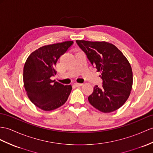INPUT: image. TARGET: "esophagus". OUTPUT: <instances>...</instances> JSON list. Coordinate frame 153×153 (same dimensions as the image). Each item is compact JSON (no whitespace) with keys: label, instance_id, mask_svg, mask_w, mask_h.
Wrapping results in <instances>:
<instances>
[{"label":"esophagus","instance_id":"obj_1","mask_svg":"<svg viewBox=\"0 0 153 153\" xmlns=\"http://www.w3.org/2000/svg\"><path fill=\"white\" fill-rule=\"evenodd\" d=\"M74 85H75V86H81V85H83V84H82V83H77V82H75L74 84Z\"/></svg>","mask_w":153,"mask_h":153}]
</instances>
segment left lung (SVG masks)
<instances>
[{
  "mask_svg": "<svg viewBox=\"0 0 153 153\" xmlns=\"http://www.w3.org/2000/svg\"><path fill=\"white\" fill-rule=\"evenodd\" d=\"M76 42L101 73L102 87H94L88 97L89 103L104 113L119 109L128 99L132 86V68L127 59L113 44L84 40Z\"/></svg>",
  "mask_w": 153,
  "mask_h": 153,
  "instance_id": "1",
  "label": "left lung"
}]
</instances>
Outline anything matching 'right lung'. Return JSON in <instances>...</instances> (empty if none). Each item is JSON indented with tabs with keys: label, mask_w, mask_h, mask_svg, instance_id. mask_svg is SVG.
Masks as SVG:
<instances>
[{
	"label": "right lung",
	"mask_w": 153,
	"mask_h": 153,
	"mask_svg": "<svg viewBox=\"0 0 153 153\" xmlns=\"http://www.w3.org/2000/svg\"><path fill=\"white\" fill-rule=\"evenodd\" d=\"M73 42L48 45L39 48L29 56L24 66L25 90L32 103L45 111L60 107L71 91V85H64L51 77L54 76L59 58L73 45Z\"/></svg>",
	"instance_id": "add662e5"
}]
</instances>
